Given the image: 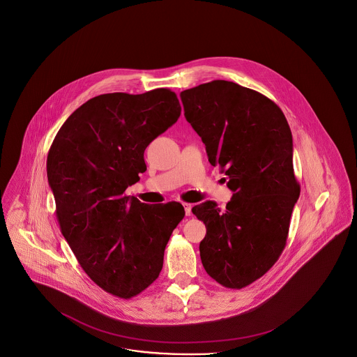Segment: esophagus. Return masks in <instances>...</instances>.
I'll use <instances>...</instances> for the list:
<instances>
[{
    "mask_svg": "<svg viewBox=\"0 0 357 357\" xmlns=\"http://www.w3.org/2000/svg\"><path fill=\"white\" fill-rule=\"evenodd\" d=\"M183 206H184V209H185V215L190 216V213H192V206L188 204V203H183Z\"/></svg>",
    "mask_w": 357,
    "mask_h": 357,
    "instance_id": "1",
    "label": "esophagus"
}]
</instances>
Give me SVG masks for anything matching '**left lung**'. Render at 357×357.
<instances>
[{"label": "left lung", "instance_id": "obj_1", "mask_svg": "<svg viewBox=\"0 0 357 357\" xmlns=\"http://www.w3.org/2000/svg\"><path fill=\"white\" fill-rule=\"evenodd\" d=\"M180 96L208 161L234 192L225 209L209 200L192 208L206 227L202 263L215 281L242 289L266 274L286 245L301 192L291 132L273 100L234 82L213 80Z\"/></svg>", "mask_w": 357, "mask_h": 357}]
</instances>
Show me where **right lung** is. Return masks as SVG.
I'll use <instances>...</instances> for the list:
<instances>
[{"instance_id": "add662e5", "label": "right lung", "mask_w": 357, "mask_h": 357, "mask_svg": "<svg viewBox=\"0 0 357 357\" xmlns=\"http://www.w3.org/2000/svg\"><path fill=\"white\" fill-rule=\"evenodd\" d=\"M181 114L168 89L98 95L68 116L47 158L61 234L105 291L132 298L160 275L180 203L149 206L125 196L146 170L144 151Z\"/></svg>"}]
</instances>
